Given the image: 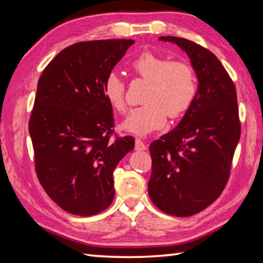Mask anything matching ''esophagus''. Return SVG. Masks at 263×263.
Listing matches in <instances>:
<instances>
[{"mask_svg": "<svg viewBox=\"0 0 263 263\" xmlns=\"http://www.w3.org/2000/svg\"><path fill=\"white\" fill-rule=\"evenodd\" d=\"M146 148H147V147H146L144 141L139 139V138H137V139H136V149L137 151H145Z\"/></svg>", "mask_w": 263, "mask_h": 263, "instance_id": "esophagus-1", "label": "esophagus"}]
</instances>
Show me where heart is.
Returning <instances> with one entry per match:
<instances>
[{
    "mask_svg": "<svg viewBox=\"0 0 263 263\" xmlns=\"http://www.w3.org/2000/svg\"><path fill=\"white\" fill-rule=\"evenodd\" d=\"M131 68L147 82L141 102L132 109L123 123V128L137 136L163 127L169 118L177 119L193 105L197 94V81L193 66L182 60H169L153 52H144L132 61ZM103 94L111 108L124 112L126 106L125 83L111 73L105 78Z\"/></svg>",
    "mask_w": 263,
    "mask_h": 263,
    "instance_id": "b5f03b06",
    "label": "heart"
}]
</instances>
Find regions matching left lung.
<instances>
[{"mask_svg":"<svg viewBox=\"0 0 263 263\" xmlns=\"http://www.w3.org/2000/svg\"><path fill=\"white\" fill-rule=\"evenodd\" d=\"M159 39L188 54L198 90L179 125L149 145L148 195L161 211L189 217L211 205L228 183L241 135L237 90L211 51L184 38Z\"/></svg>","mask_w":263,"mask_h":263,"instance_id":"8db88e82","label":"left lung"}]
</instances>
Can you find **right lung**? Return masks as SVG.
<instances>
[{
	"mask_svg": "<svg viewBox=\"0 0 263 263\" xmlns=\"http://www.w3.org/2000/svg\"><path fill=\"white\" fill-rule=\"evenodd\" d=\"M135 44L132 39L80 42L44 69L29 121L38 180L62 210L92 216L114 201V171L135 148L115 137L103 94L105 78Z\"/></svg>",
	"mask_w": 263,
	"mask_h": 263,
	"instance_id": "obj_1",
	"label": "right lung"
}]
</instances>
